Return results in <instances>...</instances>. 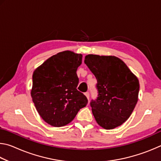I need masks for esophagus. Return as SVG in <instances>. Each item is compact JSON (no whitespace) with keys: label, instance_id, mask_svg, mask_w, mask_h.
Instances as JSON below:
<instances>
[{"label":"esophagus","instance_id":"esophagus-1","mask_svg":"<svg viewBox=\"0 0 161 161\" xmlns=\"http://www.w3.org/2000/svg\"><path fill=\"white\" fill-rule=\"evenodd\" d=\"M84 94H85V96L86 97V98L87 99H89V92H85V93H84Z\"/></svg>","mask_w":161,"mask_h":161}]
</instances>
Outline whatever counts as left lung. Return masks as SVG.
I'll return each instance as SVG.
<instances>
[{
  "instance_id": "left-lung-1",
  "label": "left lung",
  "mask_w": 161,
  "mask_h": 161,
  "mask_svg": "<svg viewBox=\"0 0 161 161\" xmlns=\"http://www.w3.org/2000/svg\"><path fill=\"white\" fill-rule=\"evenodd\" d=\"M84 63L97 80L98 97L90 103L95 120L105 129L121 126L129 118L138 102V78L115 56L88 54Z\"/></svg>"
}]
</instances>
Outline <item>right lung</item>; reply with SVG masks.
I'll list each match as a JSON object with an SVG mask.
<instances>
[{"label":"right lung","instance_id":"right-lung-1","mask_svg":"<svg viewBox=\"0 0 161 161\" xmlns=\"http://www.w3.org/2000/svg\"><path fill=\"white\" fill-rule=\"evenodd\" d=\"M81 54L64 51L47 59L32 75L31 97L42 119L53 126L60 127L75 119L88 102L77 87V70Z\"/></svg>","mask_w":161,"mask_h":161}]
</instances>
